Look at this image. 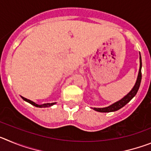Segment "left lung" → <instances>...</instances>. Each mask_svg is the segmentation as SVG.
<instances>
[{
  "instance_id": "left-lung-1",
  "label": "left lung",
  "mask_w": 151,
  "mask_h": 151,
  "mask_svg": "<svg viewBox=\"0 0 151 151\" xmlns=\"http://www.w3.org/2000/svg\"><path fill=\"white\" fill-rule=\"evenodd\" d=\"M139 60H140V67H139V71H138V78L136 80V82L134 84V87L132 88V89L128 93L125 97H123L121 100L116 101L113 104L110 105V106H106V107H103V108H96L94 107V109L95 111L101 112V113H110V112H114L116 111V110H119L122 107H123L125 105H126L132 99L133 97L136 95L137 92H138V89H139L140 85H141V67H142V63H141V54L139 53Z\"/></svg>"
}]
</instances>
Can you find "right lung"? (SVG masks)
<instances>
[{
    "label": "right lung",
    "instance_id": "right-lung-1",
    "mask_svg": "<svg viewBox=\"0 0 151 151\" xmlns=\"http://www.w3.org/2000/svg\"><path fill=\"white\" fill-rule=\"evenodd\" d=\"M21 97H22V99L24 100L25 101H26V102L29 103V104H31L32 105H33V106H36V107H40V108H42V107H49V106H53V105H54L56 104V103H47V104H41V105H39V104H35V102H33V101H30V100L27 99V98H25V97H22L21 96Z\"/></svg>",
    "mask_w": 151,
    "mask_h": 151
}]
</instances>
